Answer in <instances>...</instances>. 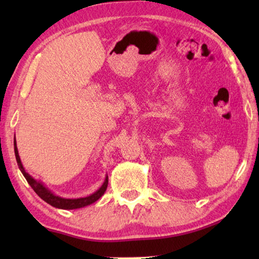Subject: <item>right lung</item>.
I'll list each match as a JSON object with an SVG mask.
<instances>
[{
    "label": "right lung",
    "instance_id": "add662e5",
    "mask_svg": "<svg viewBox=\"0 0 259 259\" xmlns=\"http://www.w3.org/2000/svg\"><path fill=\"white\" fill-rule=\"evenodd\" d=\"M15 154H16L17 163H18L20 171L23 172L24 177L26 178V181H27V183L29 184L30 186H32L34 192L36 193V194L40 196L42 200H45L47 203L51 204L52 207H56V208H59V209H77V208L85 207V205H89L91 203H94L99 198H102V196L104 195L105 191H106V188H107L108 177H106V179H105V183L103 184V186L100 187L97 192L94 193V194H91L90 196H87V198H81V199L59 198V196L52 194V193L49 190H48V188L43 186L40 182L35 181V179L32 176H29V175L25 171L24 166H23V164H21L20 157H19V154H18V150H17V146H16V139H15Z\"/></svg>",
    "mask_w": 259,
    "mask_h": 259
}]
</instances>
